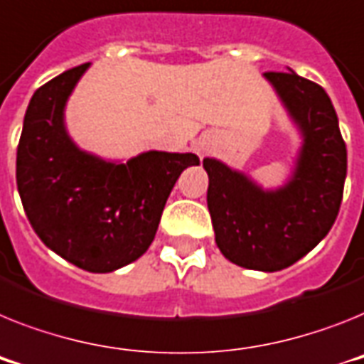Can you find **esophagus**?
I'll return each instance as SVG.
<instances>
[{
  "label": "esophagus",
  "mask_w": 364,
  "mask_h": 364,
  "mask_svg": "<svg viewBox=\"0 0 364 364\" xmlns=\"http://www.w3.org/2000/svg\"><path fill=\"white\" fill-rule=\"evenodd\" d=\"M196 151L200 155H203V154H207V151H209V148H207V146L203 144V142H196Z\"/></svg>",
  "instance_id": "34e87169"
}]
</instances>
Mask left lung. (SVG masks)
Returning a JSON list of instances; mask_svg holds the SVG:
<instances>
[{
	"label": "left lung",
	"instance_id": "1",
	"mask_svg": "<svg viewBox=\"0 0 364 364\" xmlns=\"http://www.w3.org/2000/svg\"><path fill=\"white\" fill-rule=\"evenodd\" d=\"M285 109L300 144L283 185L264 188L215 157L203 159L215 240L228 261L277 272L300 261L329 233L341 209L346 144L331 100L320 85L292 72L262 73Z\"/></svg>",
	"mask_w": 364,
	"mask_h": 364
}]
</instances>
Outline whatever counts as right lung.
I'll list each match as a JSON object with an SVG mask.
<instances>
[{
	"instance_id": "right-lung-1",
	"label": "right lung",
	"mask_w": 364,
	"mask_h": 364,
	"mask_svg": "<svg viewBox=\"0 0 364 364\" xmlns=\"http://www.w3.org/2000/svg\"><path fill=\"white\" fill-rule=\"evenodd\" d=\"M90 63L66 70L33 94L16 154L21 205L38 239L57 255L107 274L148 252L177 177L194 154L149 149L118 161L79 148L66 105Z\"/></svg>"
}]
</instances>
